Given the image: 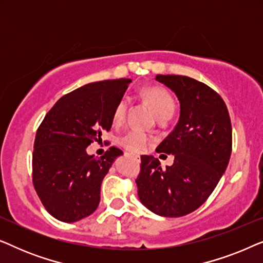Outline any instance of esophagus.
Masks as SVG:
<instances>
[{
	"instance_id": "esophagus-1",
	"label": "esophagus",
	"mask_w": 263,
	"mask_h": 263,
	"mask_svg": "<svg viewBox=\"0 0 263 263\" xmlns=\"http://www.w3.org/2000/svg\"><path fill=\"white\" fill-rule=\"evenodd\" d=\"M134 158H135L136 161H140V156H134Z\"/></svg>"
}]
</instances>
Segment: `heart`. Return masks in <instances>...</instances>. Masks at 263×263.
I'll use <instances>...</instances> for the list:
<instances>
[{
  "instance_id": "obj_1",
  "label": "heart",
  "mask_w": 263,
  "mask_h": 263,
  "mask_svg": "<svg viewBox=\"0 0 263 263\" xmlns=\"http://www.w3.org/2000/svg\"><path fill=\"white\" fill-rule=\"evenodd\" d=\"M142 97L146 99V102L149 104L152 107L153 112L156 114L157 118L161 116H166V115L174 114L175 111V102L172 99L166 89L163 87H157V86H151L142 91ZM127 100L121 99L117 103L116 107L114 111V122L116 124L121 123L123 121L127 112ZM121 145L124 147L125 149L130 151L133 153H142L152 145V140L148 136L142 134V133L132 130L125 133V134L121 138Z\"/></svg>"
}]
</instances>
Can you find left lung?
Returning <instances> with one entry per match:
<instances>
[{
  "instance_id": "left-lung-1",
  "label": "left lung",
  "mask_w": 263,
  "mask_h": 263,
  "mask_svg": "<svg viewBox=\"0 0 263 263\" xmlns=\"http://www.w3.org/2000/svg\"><path fill=\"white\" fill-rule=\"evenodd\" d=\"M177 97L179 120L157 147L172 154L163 170L153 156L141 157L136 179L141 203L160 217H183L204 203L228 167L232 127L224 100L207 85L183 75H156Z\"/></svg>"
}]
</instances>
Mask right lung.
<instances>
[{
  "label": "right lung",
  "mask_w": 263,
  "mask_h": 263,
  "mask_svg": "<svg viewBox=\"0 0 263 263\" xmlns=\"http://www.w3.org/2000/svg\"><path fill=\"white\" fill-rule=\"evenodd\" d=\"M130 82L117 79L79 87L57 100L39 125L33 185L46 211L59 220H81L98 208L103 179L123 152L111 147L97 158L86 148L110 130L115 107Z\"/></svg>",
  "instance_id": "1"
}]
</instances>
